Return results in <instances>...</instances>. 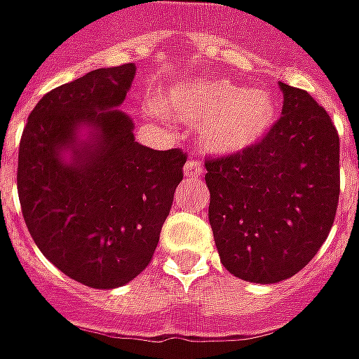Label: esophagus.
I'll return each instance as SVG.
<instances>
[{"instance_id":"34e87169","label":"esophagus","mask_w":359,"mask_h":359,"mask_svg":"<svg viewBox=\"0 0 359 359\" xmlns=\"http://www.w3.org/2000/svg\"><path fill=\"white\" fill-rule=\"evenodd\" d=\"M202 172H204L202 165L198 161H194V159H188V161L184 163V177H187V179H198Z\"/></svg>"}]
</instances>
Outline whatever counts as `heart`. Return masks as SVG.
Returning a JSON list of instances; mask_svg holds the SVG:
<instances>
[{
  "mask_svg": "<svg viewBox=\"0 0 359 359\" xmlns=\"http://www.w3.org/2000/svg\"><path fill=\"white\" fill-rule=\"evenodd\" d=\"M163 116L200 126V144L215 155L241 154L260 142L276 118L266 89H245L225 79L180 81L155 101Z\"/></svg>",
  "mask_w": 359,
  "mask_h": 359,
  "instance_id": "b5f03b06",
  "label": "heart"
}]
</instances>
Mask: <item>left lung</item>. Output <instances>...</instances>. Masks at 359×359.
<instances>
[{
	"label": "left lung",
	"mask_w": 359,
	"mask_h": 359,
	"mask_svg": "<svg viewBox=\"0 0 359 359\" xmlns=\"http://www.w3.org/2000/svg\"><path fill=\"white\" fill-rule=\"evenodd\" d=\"M282 116L258 144L208 159L210 225L222 264L255 284L292 278L327 239L340 194V140L327 110L280 83Z\"/></svg>",
	"instance_id": "obj_1"
}]
</instances>
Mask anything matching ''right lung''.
I'll return each mask as SVG.
<instances>
[{
    "label": "right lung",
    "mask_w": 359,
    "mask_h": 359,
    "mask_svg": "<svg viewBox=\"0 0 359 359\" xmlns=\"http://www.w3.org/2000/svg\"><path fill=\"white\" fill-rule=\"evenodd\" d=\"M136 66L101 67L46 93L19 145L22 217L40 252L79 284L112 290L142 274L187 155L137 144L118 109Z\"/></svg>",
    "instance_id": "1"
}]
</instances>
